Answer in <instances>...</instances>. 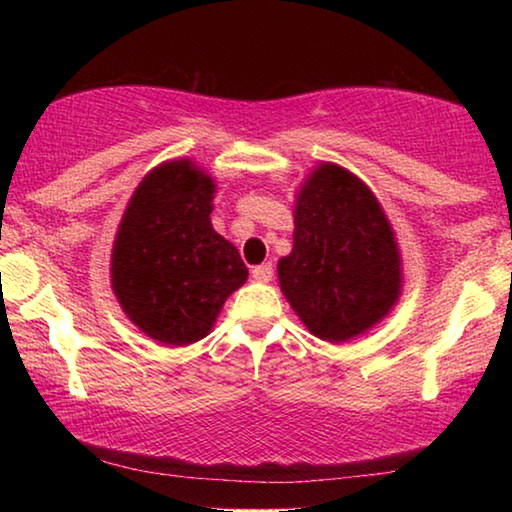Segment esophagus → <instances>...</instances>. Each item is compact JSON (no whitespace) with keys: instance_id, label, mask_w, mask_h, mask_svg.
<instances>
[{"instance_id":"esophagus-1","label":"esophagus","mask_w":512,"mask_h":512,"mask_svg":"<svg viewBox=\"0 0 512 512\" xmlns=\"http://www.w3.org/2000/svg\"><path fill=\"white\" fill-rule=\"evenodd\" d=\"M250 275H253L255 282H271L273 280V264L266 262V264L253 266V271H250Z\"/></svg>"}]
</instances>
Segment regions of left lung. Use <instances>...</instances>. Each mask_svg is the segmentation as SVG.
<instances>
[{"instance_id":"8db88e82","label":"left lung","mask_w":512,"mask_h":512,"mask_svg":"<svg viewBox=\"0 0 512 512\" xmlns=\"http://www.w3.org/2000/svg\"><path fill=\"white\" fill-rule=\"evenodd\" d=\"M282 293L323 341L379 323L400 296V253L384 210L357 176L320 164L296 201L293 250L277 264Z\"/></svg>"}]
</instances>
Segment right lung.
Listing matches in <instances>:
<instances>
[{
    "instance_id": "add662e5",
    "label": "right lung",
    "mask_w": 512,
    "mask_h": 512,
    "mask_svg": "<svg viewBox=\"0 0 512 512\" xmlns=\"http://www.w3.org/2000/svg\"><path fill=\"white\" fill-rule=\"evenodd\" d=\"M212 194V178L192 162H164L119 225L112 289L128 318L164 345L201 341L248 277L237 248L212 228Z\"/></svg>"
}]
</instances>
